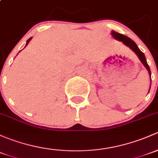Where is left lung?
Masks as SVG:
<instances>
[{"label":"left lung","mask_w":158,"mask_h":158,"mask_svg":"<svg viewBox=\"0 0 158 158\" xmlns=\"http://www.w3.org/2000/svg\"><path fill=\"white\" fill-rule=\"evenodd\" d=\"M111 35H112L113 37H114L116 40H117V41H122L125 45H127V47H129V48L132 49V51L135 53V54L139 57V60H140L141 62L142 63V64H143L146 69H148V71L149 73V76H151V75H152V73H151V69H150V67H149L148 64L147 60H146L145 54H144V53L142 52V51H140V49L138 48L137 44H135V41H132V39H129V38L127 37V36L124 35L123 34H120V33L117 32V31L114 30L111 31ZM149 91H150V89H149Z\"/></svg>","instance_id":"obj_1"}]
</instances>
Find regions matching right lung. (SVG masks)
<instances>
[{
    "mask_svg": "<svg viewBox=\"0 0 158 158\" xmlns=\"http://www.w3.org/2000/svg\"><path fill=\"white\" fill-rule=\"evenodd\" d=\"M31 38H29V39L27 40V41H26V46H27V44H29V41H31Z\"/></svg>",
    "mask_w": 158,
    "mask_h": 158,
    "instance_id": "obj_1",
    "label": "right lung"
}]
</instances>
